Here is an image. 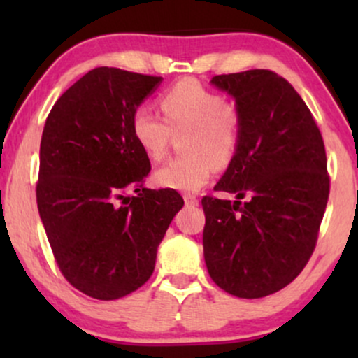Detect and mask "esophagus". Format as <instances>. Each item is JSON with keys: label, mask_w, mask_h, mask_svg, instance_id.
I'll return each mask as SVG.
<instances>
[{"label": "esophagus", "mask_w": 358, "mask_h": 358, "mask_svg": "<svg viewBox=\"0 0 358 358\" xmlns=\"http://www.w3.org/2000/svg\"><path fill=\"white\" fill-rule=\"evenodd\" d=\"M183 200H185V203L188 205V207H195V205H199V199H196V196H193V195H185Z\"/></svg>", "instance_id": "esophagus-1"}]
</instances>
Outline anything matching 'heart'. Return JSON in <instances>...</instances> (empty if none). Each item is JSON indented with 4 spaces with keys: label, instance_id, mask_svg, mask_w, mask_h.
Segmentation results:
<instances>
[{
    "label": "heart",
    "instance_id": "obj_1",
    "mask_svg": "<svg viewBox=\"0 0 358 358\" xmlns=\"http://www.w3.org/2000/svg\"><path fill=\"white\" fill-rule=\"evenodd\" d=\"M163 119L151 109L138 108L131 116V136L148 158L162 159L173 136L182 138V158L159 166L153 183L159 188L195 193L205 187L217 166L236 158L242 136L239 106L225 101L200 82L185 79L159 96Z\"/></svg>",
    "mask_w": 358,
    "mask_h": 358
}]
</instances>
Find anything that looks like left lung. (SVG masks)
<instances>
[{
    "mask_svg": "<svg viewBox=\"0 0 358 358\" xmlns=\"http://www.w3.org/2000/svg\"><path fill=\"white\" fill-rule=\"evenodd\" d=\"M212 84L236 99L242 136L213 188L237 200L202 199L205 264L229 294L262 298L289 285L315 250L330 193L323 138L305 101L276 72L224 73Z\"/></svg>",
    "mask_w": 358,
    "mask_h": 358,
    "instance_id": "left-lung-1",
    "label": "left lung"
}]
</instances>
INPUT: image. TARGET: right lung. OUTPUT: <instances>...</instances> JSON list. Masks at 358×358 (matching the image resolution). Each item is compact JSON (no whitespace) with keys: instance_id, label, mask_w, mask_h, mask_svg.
I'll use <instances>...</instances> for the list:
<instances>
[{"instance_id":"obj_1","label":"right lung","mask_w":358,"mask_h":358,"mask_svg":"<svg viewBox=\"0 0 358 358\" xmlns=\"http://www.w3.org/2000/svg\"><path fill=\"white\" fill-rule=\"evenodd\" d=\"M162 80L97 67L62 94L45 122L40 219L60 273L90 298L110 301L145 285L183 207L175 190L143 188L150 158L131 136V116Z\"/></svg>"}]
</instances>
